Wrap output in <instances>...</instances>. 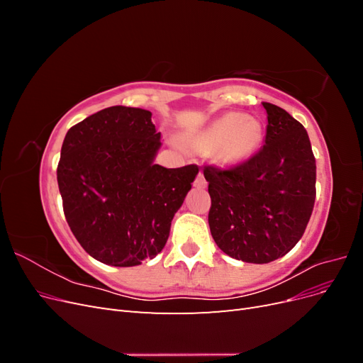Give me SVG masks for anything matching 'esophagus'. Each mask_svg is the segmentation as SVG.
I'll return each mask as SVG.
<instances>
[{
    "instance_id": "1",
    "label": "esophagus",
    "mask_w": 363,
    "mask_h": 363,
    "mask_svg": "<svg viewBox=\"0 0 363 363\" xmlns=\"http://www.w3.org/2000/svg\"><path fill=\"white\" fill-rule=\"evenodd\" d=\"M194 186H195L196 189H203V188H206V186H207V182H206V179H204L203 172H199V175H196V179H195V182H194Z\"/></svg>"
}]
</instances>
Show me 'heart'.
I'll list each match as a JSON object with an SVG mask.
<instances>
[{"mask_svg":"<svg viewBox=\"0 0 363 363\" xmlns=\"http://www.w3.org/2000/svg\"><path fill=\"white\" fill-rule=\"evenodd\" d=\"M263 136L259 121L240 113H225L206 128L186 138L199 151H213L219 162L238 163L255 152Z\"/></svg>","mask_w":363,"mask_h":363,"instance_id":"1","label":"heart"}]
</instances>
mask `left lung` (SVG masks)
Here are the masks:
<instances>
[{
  "instance_id": "obj_1",
  "label": "left lung",
  "mask_w": 363,
  "mask_h": 363,
  "mask_svg": "<svg viewBox=\"0 0 363 363\" xmlns=\"http://www.w3.org/2000/svg\"><path fill=\"white\" fill-rule=\"evenodd\" d=\"M265 145L233 168L204 167L212 206L208 227L230 257L269 263L289 252L309 223L316 163L306 128L281 107L262 103Z\"/></svg>"
}]
</instances>
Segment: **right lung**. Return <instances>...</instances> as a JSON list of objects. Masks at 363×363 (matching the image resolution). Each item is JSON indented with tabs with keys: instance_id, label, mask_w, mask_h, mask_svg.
I'll return each instance as SVG.
<instances>
[{
	"instance_id": "right-lung-1",
	"label": "right lung",
	"mask_w": 363,
	"mask_h": 363,
	"mask_svg": "<svg viewBox=\"0 0 363 363\" xmlns=\"http://www.w3.org/2000/svg\"><path fill=\"white\" fill-rule=\"evenodd\" d=\"M160 133L145 108H103L68 130L57 167L63 212L87 255L112 267L156 257L199 174L155 163Z\"/></svg>"
}]
</instances>
